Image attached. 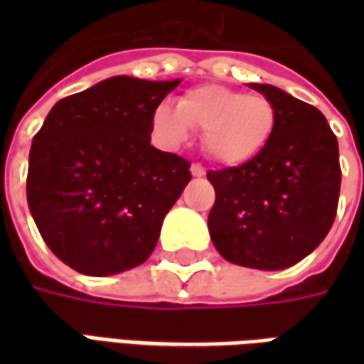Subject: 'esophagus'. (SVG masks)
<instances>
[{"label": "esophagus", "instance_id": "1", "mask_svg": "<svg viewBox=\"0 0 364 364\" xmlns=\"http://www.w3.org/2000/svg\"><path fill=\"white\" fill-rule=\"evenodd\" d=\"M206 171L203 166H198V164H193V166H191V175H193V177H203Z\"/></svg>", "mask_w": 364, "mask_h": 364}]
</instances>
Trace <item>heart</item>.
Listing matches in <instances>:
<instances>
[{"mask_svg":"<svg viewBox=\"0 0 364 364\" xmlns=\"http://www.w3.org/2000/svg\"><path fill=\"white\" fill-rule=\"evenodd\" d=\"M277 122L274 105L259 93H242L218 83L198 85L179 97L177 109L159 105L154 132L167 146L189 140L191 128L203 130L206 156L222 166L247 164L271 140Z\"/></svg>","mask_w":364,"mask_h":364,"instance_id":"heart-1","label":"heart"}]
</instances>
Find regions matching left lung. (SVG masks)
<instances>
[{
	"mask_svg": "<svg viewBox=\"0 0 364 364\" xmlns=\"http://www.w3.org/2000/svg\"><path fill=\"white\" fill-rule=\"evenodd\" d=\"M274 105L267 146L240 167L208 171L214 247L234 265L281 271L318 247L339 200V146L316 107L269 83H250Z\"/></svg>",
	"mask_w": 364,
	"mask_h": 364,
	"instance_id": "left-lung-1",
	"label": "left lung"
}]
</instances>
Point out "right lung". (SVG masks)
Here are the masks:
<instances>
[{"mask_svg": "<svg viewBox=\"0 0 364 364\" xmlns=\"http://www.w3.org/2000/svg\"><path fill=\"white\" fill-rule=\"evenodd\" d=\"M181 80L114 75L60 99L28 154L27 203L52 253L90 277L142 265L191 164L150 144L151 117Z\"/></svg>", "mask_w": 364, "mask_h": 364, "instance_id": "obj_1", "label": "right lung"}]
</instances>
